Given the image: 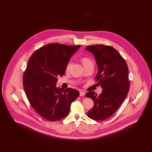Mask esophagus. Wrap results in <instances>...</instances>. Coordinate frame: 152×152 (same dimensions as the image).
Instances as JSON below:
<instances>
[{
  "instance_id": "esophagus-1",
  "label": "esophagus",
  "mask_w": 152,
  "mask_h": 152,
  "mask_svg": "<svg viewBox=\"0 0 152 152\" xmlns=\"http://www.w3.org/2000/svg\"><path fill=\"white\" fill-rule=\"evenodd\" d=\"M85 94H86V93L84 91H80V96H85Z\"/></svg>"
}]
</instances>
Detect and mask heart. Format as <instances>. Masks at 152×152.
<instances>
[{
  "mask_svg": "<svg viewBox=\"0 0 152 152\" xmlns=\"http://www.w3.org/2000/svg\"><path fill=\"white\" fill-rule=\"evenodd\" d=\"M82 64L84 66H86L87 65H89V64H94V62L90 58H88V57H83V58H81L80 59ZM71 62H69L66 66V68H65V70L66 72H69L70 69H71Z\"/></svg>",
  "mask_w": 152,
  "mask_h": 152,
  "instance_id": "obj_1",
  "label": "heart"
}]
</instances>
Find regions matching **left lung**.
Returning <instances> with one entry per match:
<instances>
[{"label": "left lung", "mask_w": 152, "mask_h": 152, "mask_svg": "<svg viewBox=\"0 0 152 152\" xmlns=\"http://www.w3.org/2000/svg\"><path fill=\"white\" fill-rule=\"evenodd\" d=\"M86 50L94 55L99 69L96 79L102 88L99 96L94 92L86 95L94 102L87 115L92 120L104 121L115 113L128 94L130 86L128 67L119 52L111 46L88 45Z\"/></svg>", "instance_id": "8db88e82"}]
</instances>
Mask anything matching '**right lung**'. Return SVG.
I'll return each mask as SVG.
<instances>
[{
  "label": "right lung",
  "instance_id": "1",
  "mask_svg": "<svg viewBox=\"0 0 152 152\" xmlns=\"http://www.w3.org/2000/svg\"><path fill=\"white\" fill-rule=\"evenodd\" d=\"M81 46L52 43L37 50L30 57L23 77L27 97L36 113L55 121L68 115L71 103L80 93L72 88H56L58 77L65 74V68Z\"/></svg>",
  "mask_w": 152,
  "mask_h": 152
}]
</instances>
